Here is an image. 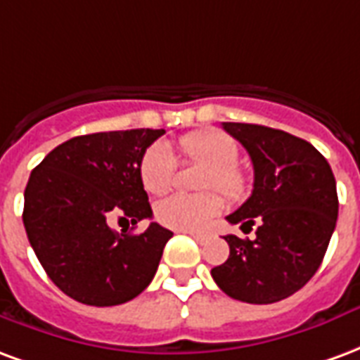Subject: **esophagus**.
I'll return each mask as SVG.
<instances>
[{
    "label": "esophagus",
    "instance_id": "34e87169",
    "mask_svg": "<svg viewBox=\"0 0 360 360\" xmlns=\"http://www.w3.org/2000/svg\"><path fill=\"white\" fill-rule=\"evenodd\" d=\"M184 234H190L191 238L195 241H199V243H203V241L207 240V236L205 234H199V232H184Z\"/></svg>",
    "mask_w": 360,
    "mask_h": 360
}]
</instances>
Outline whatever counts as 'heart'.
<instances>
[{
    "label": "heart",
    "instance_id": "heart-1",
    "mask_svg": "<svg viewBox=\"0 0 360 360\" xmlns=\"http://www.w3.org/2000/svg\"><path fill=\"white\" fill-rule=\"evenodd\" d=\"M186 161L207 165L201 178V190H220L228 199H241L245 195L249 178L245 170L238 167L240 148L234 138L224 132H191L180 138ZM143 188L151 193H165L172 188L176 178V157L167 143H153L146 151L140 165ZM224 209V201L217 191H205L198 195L174 193L161 199L155 207V219L162 226L180 232L205 230Z\"/></svg>",
    "mask_w": 360,
    "mask_h": 360
}]
</instances>
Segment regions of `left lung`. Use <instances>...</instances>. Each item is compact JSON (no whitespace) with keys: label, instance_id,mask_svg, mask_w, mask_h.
Segmentation results:
<instances>
[{"label":"left lung","instance_id":"obj_1","mask_svg":"<svg viewBox=\"0 0 360 360\" xmlns=\"http://www.w3.org/2000/svg\"><path fill=\"white\" fill-rule=\"evenodd\" d=\"M222 128L248 149L253 193L226 220L253 240L228 234L226 263L211 270L230 297L269 305L290 297L319 270L338 220L334 172L320 151L297 136L245 122Z\"/></svg>","mask_w":360,"mask_h":360}]
</instances>
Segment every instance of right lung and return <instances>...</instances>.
I'll list each match as a JSON object with an SVG mask.
<instances>
[{
	"mask_svg": "<svg viewBox=\"0 0 360 360\" xmlns=\"http://www.w3.org/2000/svg\"><path fill=\"white\" fill-rule=\"evenodd\" d=\"M162 134L136 128L76 136L49 151L28 178V241L51 282L78 303L120 305L153 280L172 232L151 222L141 234H119L109 222L119 217L136 226L153 217L140 165Z\"/></svg>",
	"mask_w": 360,
	"mask_h": 360,
	"instance_id": "add662e5",
	"label": "right lung"
}]
</instances>
